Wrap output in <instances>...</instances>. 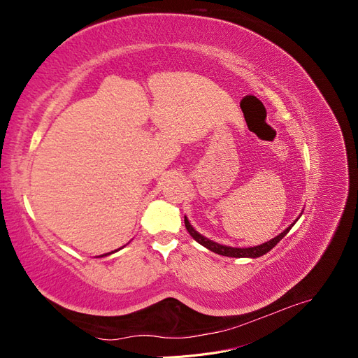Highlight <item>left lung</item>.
Instances as JSON below:
<instances>
[{
    "label": "left lung",
    "instance_id": "1",
    "mask_svg": "<svg viewBox=\"0 0 358 358\" xmlns=\"http://www.w3.org/2000/svg\"><path fill=\"white\" fill-rule=\"evenodd\" d=\"M301 216V215H300ZM299 216V218H300ZM297 218V220H299ZM297 220L292 222L291 225H288L287 229L278 234L276 237H273V239H270L268 242L263 243V245H258V246H251V248H233V246H227V245H221V243H216L210 239H208V237H204L203 234H200L197 230H194V227L189 224L188 218L185 216V227L188 233L191 234V237L196 242H199L200 245H203L204 248H208L209 251L215 252V254H220V255H224V257H234V258H258L262 257L264 254H267L270 249L275 248L280 241L284 239V237L287 236V233L291 230V227L294 225L297 222Z\"/></svg>",
    "mask_w": 358,
    "mask_h": 358
}]
</instances>
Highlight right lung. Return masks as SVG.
<instances>
[{
  "label": "right lung",
  "instance_id": "1",
  "mask_svg": "<svg viewBox=\"0 0 358 358\" xmlns=\"http://www.w3.org/2000/svg\"><path fill=\"white\" fill-rule=\"evenodd\" d=\"M119 249H116V251H112V252H109V254H103V255H100V257H106V255H110V254H113V252H117Z\"/></svg>",
  "mask_w": 358,
  "mask_h": 358
}]
</instances>
